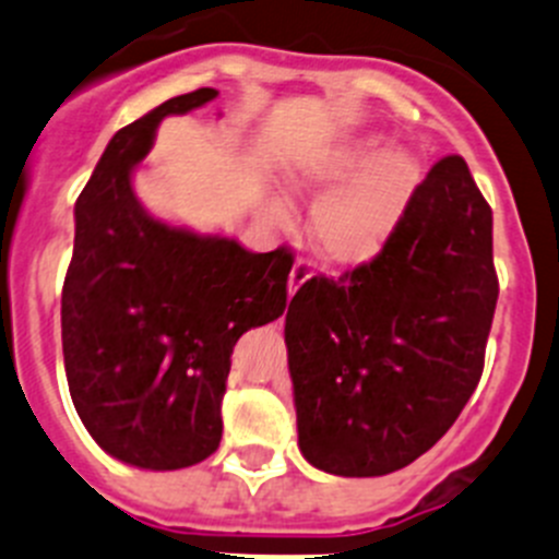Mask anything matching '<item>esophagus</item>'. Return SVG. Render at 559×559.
<instances>
[{"label":"esophagus","instance_id":"34e87169","mask_svg":"<svg viewBox=\"0 0 559 559\" xmlns=\"http://www.w3.org/2000/svg\"><path fill=\"white\" fill-rule=\"evenodd\" d=\"M312 276V263L307 258H299L294 263V269H290V276H288V294L294 296L296 290L301 288V285L307 283V280H310Z\"/></svg>","mask_w":559,"mask_h":559}]
</instances>
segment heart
<instances>
[{"label": "heart", "instance_id": "heart-1", "mask_svg": "<svg viewBox=\"0 0 559 559\" xmlns=\"http://www.w3.org/2000/svg\"><path fill=\"white\" fill-rule=\"evenodd\" d=\"M419 180V164L408 153L390 151L379 134L350 136L312 153L290 167L296 194H322L310 214V230L329 263H370L390 243ZM269 214L288 219V205L271 200Z\"/></svg>", "mask_w": 559, "mask_h": 559}]
</instances>
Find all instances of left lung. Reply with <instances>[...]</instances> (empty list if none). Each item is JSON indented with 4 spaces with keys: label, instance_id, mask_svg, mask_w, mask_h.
<instances>
[{
    "label": "left lung",
    "instance_id": "left-lung-1",
    "mask_svg": "<svg viewBox=\"0 0 559 559\" xmlns=\"http://www.w3.org/2000/svg\"><path fill=\"white\" fill-rule=\"evenodd\" d=\"M491 225L464 158L444 156L381 254L296 290L285 345L299 450L316 469L390 475L459 419L499 296Z\"/></svg>",
    "mask_w": 559,
    "mask_h": 559
}]
</instances>
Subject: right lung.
Segmentation results:
<instances>
[{
  "instance_id": "right-lung-1",
  "label": "right lung",
  "mask_w": 559,
  "mask_h": 559,
  "mask_svg": "<svg viewBox=\"0 0 559 559\" xmlns=\"http://www.w3.org/2000/svg\"><path fill=\"white\" fill-rule=\"evenodd\" d=\"M216 95H178L117 131L73 209L68 390L100 450L151 472L194 466L219 448L233 345L288 305L285 247L249 252L236 238L200 236L147 214L134 194L158 123Z\"/></svg>"
}]
</instances>
